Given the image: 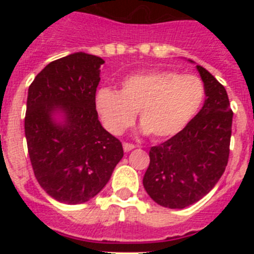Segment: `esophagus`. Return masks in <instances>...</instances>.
<instances>
[{"label":"esophagus","mask_w":254,"mask_h":254,"mask_svg":"<svg viewBox=\"0 0 254 254\" xmlns=\"http://www.w3.org/2000/svg\"><path fill=\"white\" fill-rule=\"evenodd\" d=\"M134 147H136V145H133V143H128V142H123V150H125L126 152L131 151V150H133Z\"/></svg>","instance_id":"obj_1"}]
</instances>
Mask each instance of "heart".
Segmentation results:
<instances>
[{
	"instance_id": "heart-1",
	"label": "heart",
	"mask_w": 254,
	"mask_h": 254,
	"mask_svg": "<svg viewBox=\"0 0 254 254\" xmlns=\"http://www.w3.org/2000/svg\"><path fill=\"white\" fill-rule=\"evenodd\" d=\"M120 85V91L102 87L94 98L104 128L116 136L128 128L138 112L141 133L156 140L173 137L193 120L205 100L201 78L174 71L132 73Z\"/></svg>"
}]
</instances>
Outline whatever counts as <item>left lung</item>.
<instances>
[{"instance_id":"obj_1","label":"left lung","mask_w":254,"mask_h":254,"mask_svg":"<svg viewBox=\"0 0 254 254\" xmlns=\"http://www.w3.org/2000/svg\"><path fill=\"white\" fill-rule=\"evenodd\" d=\"M196 68L205 85V103L178 134L151 147L143 176L145 190L163 207L185 208L199 201L228 164L233 122L228 94L207 69Z\"/></svg>"}]
</instances>
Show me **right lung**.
Wrapping results in <instances>:
<instances>
[{"instance_id":"obj_1","label":"right lung","mask_w":254,"mask_h":254,"mask_svg":"<svg viewBox=\"0 0 254 254\" xmlns=\"http://www.w3.org/2000/svg\"><path fill=\"white\" fill-rule=\"evenodd\" d=\"M104 60L85 52L47 64L28 90L25 137L35 178L52 198L78 205L94 198L123 158L95 107Z\"/></svg>"}]
</instances>
